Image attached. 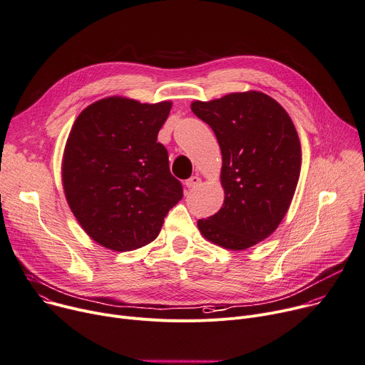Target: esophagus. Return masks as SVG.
I'll list each match as a JSON object with an SVG mask.
<instances>
[{"label":"esophagus","mask_w":365,"mask_h":365,"mask_svg":"<svg viewBox=\"0 0 365 365\" xmlns=\"http://www.w3.org/2000/svg\"><path fill=\"white\" fill-rule=\"evenodd\" d=\"M200 182H202L200 177L192 175V177H190V178L185 181V185H187L188 190H192V188H195L197 185H200Z\"/></svg>","instance_id":"34e87169"}]
</instances>
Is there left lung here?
<instances>
[{
  "instance_id": "8db88e82",
  "label": "left lung",
  "mask_w": 365,
  "mask_h": 365,
  "mask_svg": "<svg viewBox=\"0 0 365 365\" xmlns=\"http://www.w3.org/2000/svg\"><path fill=\"white\" fill-rule=\"evenodd\" d=\"M210 125L222 152L225 200L199 219L202 235L216 245L245 250L266 240L282 222L301 171V145L288 112L262 92L230 93L191 103Z\"/></svg>"
}]
</instances>
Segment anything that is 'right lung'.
<instances>
[{"label": "right lung", "mask_w": 365, "mask_h": 365, "mask_svg": "<svg viewBox=\"0 0 365 365\" xmlns=\"http://www.w3.org/2000/svg\"><path fill=\"white\" fill-rule=\"evenodd\" d=\"M173 103L110 96L73 124L63 158V185L71 212L98 244L130 251L152 242L181 199L158 133Z\"/></svg>", "instance_id": "1"}]
</instances>
